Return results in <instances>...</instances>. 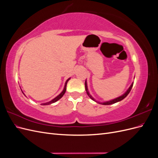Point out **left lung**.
Masks as SVG:
<instances>
[{
    "label": "left lung",
    "mask_w": 158,
    "mask_h": 158,
    "mask_svg": "<svg viewBox=\"0 0 158 158\" xmlns=\"http://www.w3.org/2000/svg\"><path fill=\"white\" fill-rule=\"evenodd\" d=\"M132 85H133V83L131 84V85L130 86V88H128V89L127 91L126 92V93L125 94H124L123 95H121V96H120V97H118V98H116V99H113V100H111V101H109V102H105V103H99V102H98V103H101V104H103V105H111V104H113V103H117V102H120V101H121V100H123L124 98H125L127 95H128V94L130 93V92H131V89H132ZM85 91H86V93H87V94L88 95V96L92 99H93L94 101H95V99L91 96V95L89 94V93L88 92V88H87V84H86V81H85Z\"/></svg>",
    "instance_id": "1"
}]
</instances>
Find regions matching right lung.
Returning <instances> with one entry per match:
<instances>
[{"label":"right lung","instance_id":"right-lung-1","mask_svg":"<svg viewBox=\"0 0 158 158\" xmlns=\"http://www.w3.org/2000/svg\"><path fill=\"white\" fill-rule=\"evenodd\" d=\"M70 80V78L69 79V80H66V83H65V85H64V89H63V92H62L57 97H56L55 99H53L52 100H51V102H47V103H43L42 105L43 106H46V105H49V104H51V103H55V102H57L58 101L59 99H60L63 96V95L64 94V93L66 92V84H67V82H68V81ZM23 93V92H22Z\"/></svg>","mask_w":158,"mask_h":158}]
</instances>
